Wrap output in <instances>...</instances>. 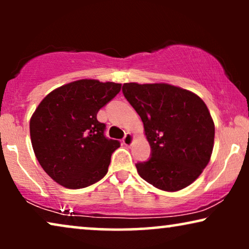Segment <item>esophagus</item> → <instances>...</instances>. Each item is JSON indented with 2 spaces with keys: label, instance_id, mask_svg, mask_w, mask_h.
Listing matches in <instances>:
<instances>
[{
  "label": "esophagus",
  "instance_id": "1",
  "mask_svg": "<svg viewBox=\"0 0 249 249\" xmlns=\"http://www.w3.org/2000/svg\"><path fill=\"white\" fill-rule=\"evenodd\" d=\"M132 141H134V136H132L131 134H129V132H128V134H125L124 139H122V142H124V144L125 146H130Z\"/></svg>",
  "mask_w": 249,
  "mask_h": 249
}]
</instances>
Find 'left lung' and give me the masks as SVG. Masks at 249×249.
Returning <instances> with one entry per match:
<instances>
[{
  "label": "left lung",
  "mask_w": 249,
  "mask_h": 249,
  "mask_svg": "<svg viewBox=\"0 0 249 249\" xmlns=\"http://www.w3.org/2000/svg\"><path fill=\"white\" fill-rule=\"evenodd\" d=\"M122 93L144 124L151 158L136 164L145 181L165 192L186 188L210 162L214 122L192 91L169 84H124Z\"/></svg>",
  "instance_id": "1"
}]
</instances>
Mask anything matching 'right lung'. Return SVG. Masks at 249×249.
<instances>
[{"label": "right lung", "mask_w": 249, "mask_h": 249, "mask_svg": "<svg viewBox=\"0 0 249 249\" xmlns=\"http://www.w3.org/2000/svg\"><path fill=\"white\" fill-rule=\"evenodd\" d=\"M121 84L81 79L63 85L40 102L30 119L35 155L47 175L69 189L85 188L107 175L120 142L105 137L97 112Z\"/></svg>", "instance_id": "add662e5"}]
</instances>
